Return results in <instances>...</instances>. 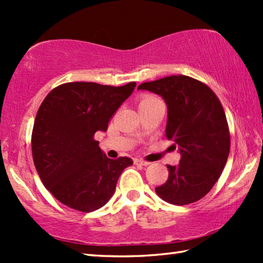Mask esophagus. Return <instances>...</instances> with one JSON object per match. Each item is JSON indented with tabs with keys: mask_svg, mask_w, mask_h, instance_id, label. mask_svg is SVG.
<instances>
[{
	"mask_svg": "<svg viewBox=\"0 0 263 263\" xmlns=\"http://www.w3.org/2000/svg\"><path fill=\"white\" fill-rule=\"evenodd\" d=\"M134 163L137 164V165H147V164H149V162L145 161V160H142V159H135V160H134Z\"/></svg>",
	"mask_w": 263,
	"mask_h": 263,
	"instance_id": "obj_1",
	"label": "esophagus"
}]
</instances>
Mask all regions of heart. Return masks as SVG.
<instances>
[{
  "label": "heart",
  "instance_id": "heart-1",
  "mask_svg": "<svg viewBox=\"0 0 263 263\" xmlns=\"http://www.w3.org/2000/svg\"><path fill=\"white\" fill-rule=\"evenodd\" d=\"M155 104H163V102L161 99H159L154 95H145V96H143V98L139 99L138 109L147 108V106H152Z\"/></svg>",
  "mask_w": 263,
  "mask_h": 263
}]
</instances>
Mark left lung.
I'll return each mask as SVG.
<instances>
[{"mask_svg":"<svg viewBox=\"0 0 263 263\" xmlns=\"http://www.w3.org/2000/svg\"><path fill=\"white\" fill-rule=\"evenodd\" d=\"M138 89L162 96L168 108L165 137L181 154L178 165H167L168 179L155 192L175 205L201 200L221 176L229 155V127L221 102L208 85L185 74L143 83Z\"/></svg>","mask_w":263,"mask_h":263,"instance_id":"8db88e82","label":"left lung"}]
</instances>
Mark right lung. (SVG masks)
<instances>
[{"label": "right lung", "instance_id": "add662e5", "mask_svg": "<svg viewBox=\"0 0 263 263\" xmlns=\"http://www.w3.org/2000/svg\"><path fill=\"white\" fill-rule=\"evenodd\" d=\"M135 82L110 86L90 82L59 85L46 95L35 118L31 152L43 185L73 210L92 212L114 195L133 160L109 159L94 138L133 93Z\"/></svg>", "mask_w": 263, "mask_h": 263}]
</instances>
